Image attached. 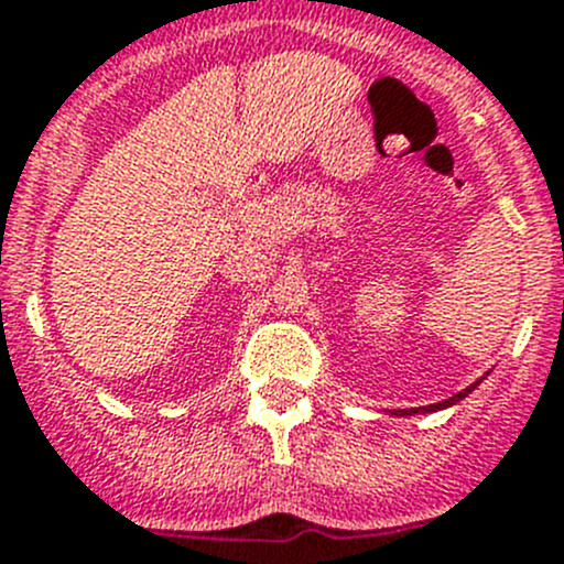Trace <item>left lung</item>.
Segmentation results:
<instances>
[{
  "label": "left lung",
  "mask_w": 564,
  "mask_h": 564,
  "mask_svg": "<svg viewBox=\"0 0 564 564\" xmlns=\"http://www.w3.org/2000/svg\"><path fill=\"white\" fill-rule=\"evenodd\" d=\"M481 379H485V377H481ZM481 379H479V382H481ZM479 382H474V384H470V388H465L463 393L452 395V399L437 401V404H429V406H412V410H393V412H390V415H401V417H404V415H417V412H421V415H426V412H440V410H446V406H454V404H457V401H463L465 395L470 393V390L479 388Z\"/></svg>",
  "instance_id": "8db88e82"
}]
</instances>
